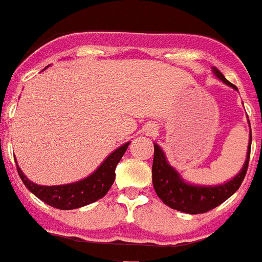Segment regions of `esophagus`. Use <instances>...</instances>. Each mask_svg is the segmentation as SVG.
I'll use <instances>...</instances> for the list:
<instances>
[{
	"label": "esophagus",
	"instance_id": "34e87169",
	"mask_svg": "<svg viewBox=\"0 0 262 262\" xmlns=\"http://www.w3.org/2000/svg\"><path fill=\"white\" fill-rule=\"evenodd\" d=\"M155 131H157V128H155V126H152V124H148V126L146 127V133L147 134H154Z\"/></svg>",
	"mask_w": 262,
	"mask_h": 262
}]
</instances>
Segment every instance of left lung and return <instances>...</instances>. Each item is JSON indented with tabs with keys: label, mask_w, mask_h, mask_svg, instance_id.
<instances>
[{
	"label": "left lung",
	"mask_w": 262,
	"mask_h": 262,
	"mask_svg": "<svg viewBox=\"0 0 262 262\" xmlns=\"http://www.w3.org/2000/svg\"><path fill=\"white\" fill-rule=\"evenodd\" d=\"M213 73L221 80L222 83L237 91V87L234 84L225 79L224 75L217 68H213ZM250 144H252V131H250L246 161L241 168V171L235 175L234 178L225 182L224 185L198 186L185 182V179L181 177V174L172 166L168 165L165 152L162 151L161 147L154 143L152 185H154L155 193L163 201V204H166L171 209H175V210L183 211V213H206L214 207L220 206L222 202H225L229 196H232L239 189V186L245 178L248 165H249Z\"/></svg>",
	"instance_id": "left-lung-1"
}]
</instances>
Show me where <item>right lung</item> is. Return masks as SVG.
<instances>
[{
  "mask_svg": "<svg viewBox=\"0 0 262 262\" xmlns=\"http://www.w3.org/2000/svg\"><path fill=\"white\" fill-rule=\"evenodd\" d=\"M128 144L129 142H127L108 155L105 161L96 168V171L88 175L87 178L68 185L41 186L29 181L18 166L17 171L28 190L42 202L60 210H72L92 204L108 193V190L111 189L112 183L115 181L116 165L124 155Z\"/></svg>",
  "mask_w": 262,
  "mask_h": 262,
  "instance_id": "add662e5",
  "label": "right lung"
}]
</instances>
